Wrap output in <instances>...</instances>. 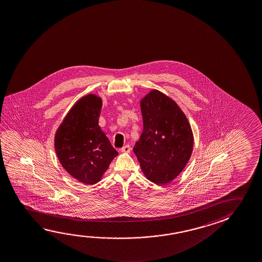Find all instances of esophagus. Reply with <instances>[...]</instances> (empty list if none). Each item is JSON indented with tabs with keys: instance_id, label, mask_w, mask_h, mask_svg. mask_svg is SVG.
<instances>
[{
	"instance_id": "34e87169",
	"label": "esophagus",
	"mask_w": 262,
	"mask_h": 262,
	"mask_svg": "<svg viewBox=\"0 0 262 262\" xmlns=\"http://www.w3.org/2000/svg\"><path fill=\"white\" fill-rule=\"evenodd\" d=\"M132 150V148H130V146L129 145H125L121 148V151L122 152H124V154H129V151Z\"/></svg>"
}]
</instances>
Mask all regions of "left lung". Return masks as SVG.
I'll list each match as a JSON object with an SVG mask.
<instances>
[{"label":"left lung","mask_w":262,"mask_h":262,"mask_svg":"<svg viewBox=\"0 0 262 262\" xmlns=\"http://www.w3.org/2000/svg\"><path fill=\"white\" fill-rule=\"evenodd\" d=\"M140 104L143 130L133 151L148 180L167 185L188 163L193 132L180 107L163 92L150 90Z\"/></svg>","instance_id":"obj_1"}]
</instances>
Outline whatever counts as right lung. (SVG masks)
<instances>
[{
  "label": "right lung",
  "mask_w": 262,
  "mask_h": 262,
  "mask_svg": "<svg viewBox=\"0 0 262 262\" xmlns=\"http://www.w3.org/2000/svg\"><path fill=\"white\" fill-rule=\"evenodd\" d=\"M102 99L89 94L78 99L55 135V150L61 165L85 185H94L119 155L99 125Z\"/></svg>",
  "instance_id": "1"
}]
</instances>
